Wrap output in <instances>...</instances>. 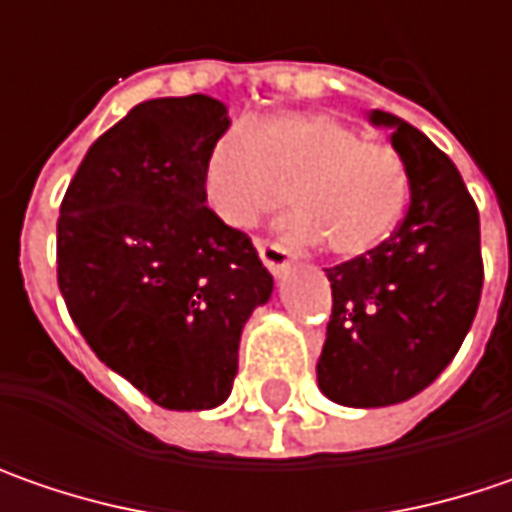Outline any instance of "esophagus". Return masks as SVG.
Segmentation results:
<instances>
[{
	"label": "esophagus",
	"instance_id": "obj_1",
	"mask_svg": "<svg viewBox=\"0 0 512 512\" xmlns=\"http://www.w3.org/2000/svg\"><path fill=\"white\" fill-rule=\"evenodd\" d=\"M257 255L266 263V269L272 275H278V278L289 269V263H292V252L286 246H280V243H269V240H260L257 243Z\"/></svg>",
	"mask_w": 512,
	"mask_h": 512
}]
</instances>
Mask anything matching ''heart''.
Wrapping results in <instances>:
<instances>
[{
  "mask_svg": "<svg viewBox=\"0 0 512 512\" xmlns=\"http://www.w3.org/2000/svg\"><path fill=\"white\" fill-rule=\"evenodd\" d=\"M200 189L209 212L252 229L286 206L298 212L289 234L318 243L335 257L378 249L407 206V168L392 145L367 137L338 117L286 111L266 117L255 134L223 131L206 151Z\"/></svg>",
  "mask_w": 512,
  "mask_h": 512,
  "instance_id": "obj_1",
  "label": "heart"
}]
</instances>
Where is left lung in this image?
<instances>
[{
	"instance_id": "1",
	"label": "left lung",
	"mask_w": 512,
	"mask_h": 512,
	"mask_svg": "<svg viewBox=\"0 0 512 512\" xmlns=\"http://www.w3.org/2000/svg\"><path fill=\"white\" fill-rule=\"evenodd\" d=\"M369 123L392 131L410 206L378 249L326 269L318 387L344 407H389L430 387L467 338L484 283L478 209L453 160L401 117L372 111Z\"/></svg>"
}]
</instances>
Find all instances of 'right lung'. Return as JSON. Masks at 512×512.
I'll use <instances>...</instances> for the list:
<instances>
[{"instance_id": "1", "label": "right lung", "mask_w": 512, "mask_h": 512, "mask_svg": "<svg viewBox=\"0 0 512 512\" xmlns=\"http://www.w3.org/2000/svg\"><path fill=\"white\" fill-rule=\"evenodd\" d=\"M229 111L206 94L134 105L88 148L59 206L56 280L105 367L166 410L229 398L240 332L275 280L200 189Z\"/></svg>"}]
</instances>
